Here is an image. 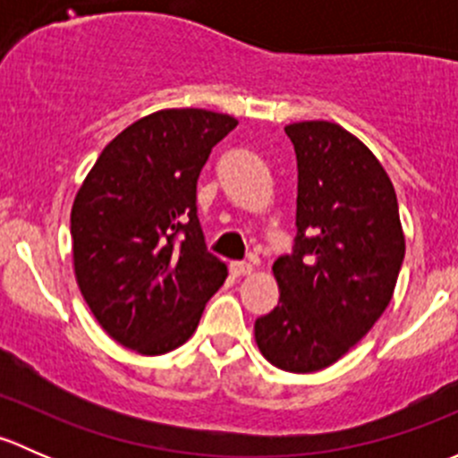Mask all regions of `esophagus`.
<instances>
[{
    "mask_svg": "<svg viewBox=\"0 0 458 458\" xmlns=\"http://www.w3.org/2000/svg\"><path fill=\"white\" fill-rule=\"evenodd\" d=\"M230 272H233L234 276H248L255 272V267H252V263L248 261H233L230 263Z\"/></svg>",
    "mask_w": 458,
    "mask_h": 458,
    "instance_id": "obj_1",
    "label": "esophagus"
}]
</instances>
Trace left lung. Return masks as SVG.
I'll list each match as a JSON object with an SVG mask.
<instances>
[{"label": "left lung", "instance_id": "8db88e82", "mask_svg": "<svg viewBox=\"0 0 458 458\" xmlns=\"http://www.w3.org/2000/svg\"><path fill=\"white\" fill-rule=\"evenodd\" d=\"M297 152V237L272 266L279 303L255 321L263 357L285 372L339 361L394 294L405 255L396 192L381 161L332 122L285 126Z\"/></svg>", "mask_w": 458, "mask_h": 458}]
</instances>
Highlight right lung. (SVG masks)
<instances>
[{
    "label": "right lung",
    "instance_id": "obj_1",
    "mask_svg": "<svg viewBox=\"0 0 458 458\" xmlns=\"http://www.w3.org/2000/svg\"><path fill=\"white\" fill-rule=\"evenodd\" d=\"M237 119L165 108L137 119L97 157L71 212L75 279L117 344L157 357L192 336L228 267L197 219V179Z\"/></svg>",
    "mask_w": 458,
    "mask_h": 458
}]
</instances>
